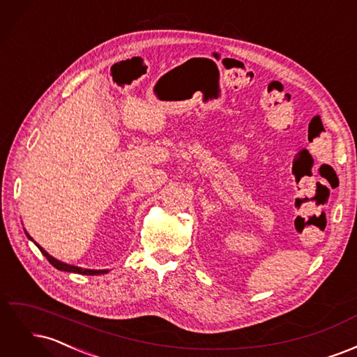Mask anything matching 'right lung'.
Listing matches in <instances>:
<instances>
[{"label":"right lung","mask_w":357,"mask_h":357,"mask_svg":"<svg viewBox=\"0 0 357 357\" xmlns=\"http://www.w3.org/2000/svg\"><path fill=\"white\" fill-rule=\"evenodd\" d=\"M25 234H26V236L28 238L31 240V241H34L29 236V234L25 231ZM34 244L40 248V252L45 255L46 257H47V261L55 266L56 269H59V271H67V273H75V274H82V275H100V274H105V273H109V269H88V268H80V266H75V265H70V264H66V262H61V261H58V259H55L53 256H50L45 248L43 247H40L36 241H34Z\"/></svg>","instance_id":"obj_1"}]
</instances>
